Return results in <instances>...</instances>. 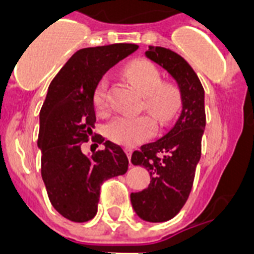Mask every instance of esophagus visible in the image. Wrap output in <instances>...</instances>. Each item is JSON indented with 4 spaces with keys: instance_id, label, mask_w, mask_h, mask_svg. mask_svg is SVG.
Segmentation results:
<instances>
[{
    "instance_id": "34e87169",
    "label": "esophagus",
    "mask_w": 254,
    "mask_h": 254,
    "mask_svg": "<svg viewBox=\"0 0 254 254\" xmlns=\"http://www.w3.org/2000/svg\"><path fill=\"white\" fill-rule=\"evenodd\" d=\"M125 153H127V158H129V161H130L131 153H133V150H131V147H125Z\"/></svg>"
}]
</instances>
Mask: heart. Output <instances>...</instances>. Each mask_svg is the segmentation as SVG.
<instances>
[{"mask_svg": "<svg viewBox=\"0 0 254 254\" xmlns=\"http://www.w3.org/2000/svg\"><path fill=\"white\" fill-rule=\"evenodd\" d=\"M127 76L142 95V107L150 112L161 124L174 119L181 107V93L174 84L162 83V75L149 62H134L127 65ZM108 77H103L95 89L93 103L96 109L104 112L108 107ZM157 130L154 119L149 115L117 116L105 127V134L121 146H135L146 141Z\"/></svg>", "mask_w": 254, "mask_h": 254, "instance_id": "1", "label": "heart"}]
</instances>
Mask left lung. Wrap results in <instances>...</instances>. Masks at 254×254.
<instances>
[{
  "instance_id": "left-lung-1",
  "label": "left lung",
  "mask_w": 254,
  "mask_h": 254,
  "mask_svg": "<svg viewBox=\"0 0 254 254\" xmlns=\"http://www.w3.org/2000/svg\"><path fill=\"white\" fill-rule=\"evenodd\" d=\"M145 55L177 81L182 101L181 115L169 133L131 154V163L150 174L149 187L130 193L131 205L142 220L162 223L181 211L192 189L205 127L204 89L191 65L177 53L149 46Z\"/></svg>"
}]
</instances>
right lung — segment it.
<instances>
[{
	"instance_id": "right-lung-1",
	"label": "right lung",
	"mask_w": 254,
	"mask_h": 254,
	"mask_svg": "<svg viewBox=\"0 0 254 254\" xmlns=\"http://www.w3.org/2000/svg\"><path fill=\"white\" fill-rule=\"evenodd\" d=\"M137 49L131 43H116L79 50L49 87L39 113L42 178L54 208L71 221L93 219L101 185L127 171L129 161L121 146L97 135L95 145L103 143L104 149L85 155L81 143L93 134V95L99 81Z\"/></svg>"
}]
</instances>
